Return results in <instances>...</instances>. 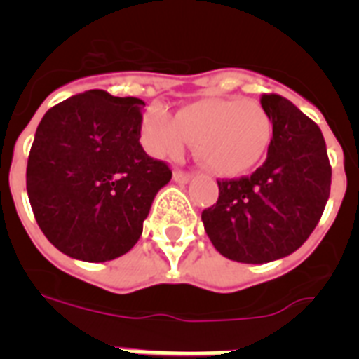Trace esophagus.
I'll use <instances>...</instances> for the list:
<instances>
[{"label":"esophagus","mask_w":359,"mask_h":359,"mask_svg":"<svg viewBox=\"0 0 359 359\" xmlns=\"http://www.w3.org/2000/svg\"><path fill=\"white\" fill-rule=\"evenodd\" d=\"M194 177V174L192 172H185V170H174V180H176L177 183H189L190 180Z\"/></svg>","instance_id":"1"}]
</instances>
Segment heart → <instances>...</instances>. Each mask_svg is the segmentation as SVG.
Listing matches in <instances>:
<instances>
[{
    "label": "heart",
    "instance_id": "obj_1",
    "mask_svg": "<svg viewBox=\"0 0 359 359\" xmlns=\"http://www.w3.org/2000/svg\"><path fill=\"white\" fill-rule=\"evenodd\" d=\"M271 122L261 104L244 98H205L170 116L151 107L144 116V140L158 156H177L189 142L198 158L217 174L252 169L266 154Z\"/></svg>",
    "mask_w": 359,
    "mask_h": 359
}]
</instances>
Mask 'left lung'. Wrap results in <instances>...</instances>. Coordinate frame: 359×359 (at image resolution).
<instances>
[{
    "label": "left lung",
    "instance_id": "1",
    "mask_svg": "<svg viewBox=\"0 0 359 359\" xmlns=\"http://www.w3.org/2000/svg\"><path fill=\"white\" fill-rule=\"evenodd\" d=\"M273 126L264 163L250 176L217 180L219 198L201 214L212 244L231 261L262 264L298 250L331 194L322 131L277 93L261 95Z\"/></svg>",
    "mask_w": 359,
    "mask_h": 359
}]
</instances>
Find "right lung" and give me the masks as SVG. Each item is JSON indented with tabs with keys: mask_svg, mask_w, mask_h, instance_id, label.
Wrapping results in <instances>:
<instances>
[{
	"mask_svg": "<svg viewBox=\"0 0 359 359\" xmlns=\"http://www.w3.org/2000/svg\"><path fill=\"white\" fill-rule=\"evenodd\" d=\"M136 97L90 90L46 111L27 163L32 212L66 255L106 262L140 239L144 219L172 170L140 144Z\"/></svg>",
	"mask_w": 359,
	"mask_h": 359,
	"instance_id": "1",
	"label": "right lung"
}]
</instances>
